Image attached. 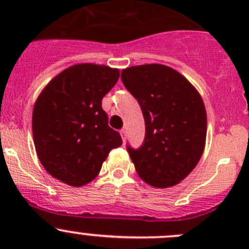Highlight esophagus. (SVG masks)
I'll list each match as a JSON object with an SVG mask.
<instances>
[{
	"label": "esophagus",
	"mask_w": 249,
	"mask_h": 249,
	"mask_svg": "<svg viewBox=\"0 0 249 249\" xmlns=\"http://www.w3.org/2000/svg\"><path fill=\"white\" fill-rule=\"evenodd\" d=\"M119 132H120V136H122L123 139V142H125V139H126V131H125L124 129H122Z\"/></svg>",
	"instance_id": "34e87169"
}]
</instances>
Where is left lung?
Wrapping results in <instances>:
<instances>
[{
  "instance_id": "left-lung-1",
  "label": "left lung",
  "mask_w": 249,
  "mask_h": 249,
  "mask_svg": "<svg viewBox=\"0 0 249 249\" xmlns=\"http://www.w3.org/2000/svg\"><path fill=\"white\" fill-rule=\"evenodd\" d=\"M122 80L140 104L145 123L140 149L127 147L135 169L154 188L178 184L205 149L207 115L201 95L179 72L160 64L127 67Z\"/></svg>"
}]
</instances>
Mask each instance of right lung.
I'll list each match as a JSON object with an SVG mask.
<instances>
[{"mask_svg": "<svg viewBox=\"0 0 249 249\" xmlns=\"http://www.w3.org/2000/svg\"><path fill=\"white\" fill-rule=\"evenodd\" d=\"M119 70L77 64L60 72L35 102L32 134L48 173L71 185L91 182L113 148L123 141L108 126L102 99L119 79Z\"/></svg>", "mask_w": 249, "mask_h": 249, "instance_id": "obj_1", "label": "right lung"}]
</instances>
